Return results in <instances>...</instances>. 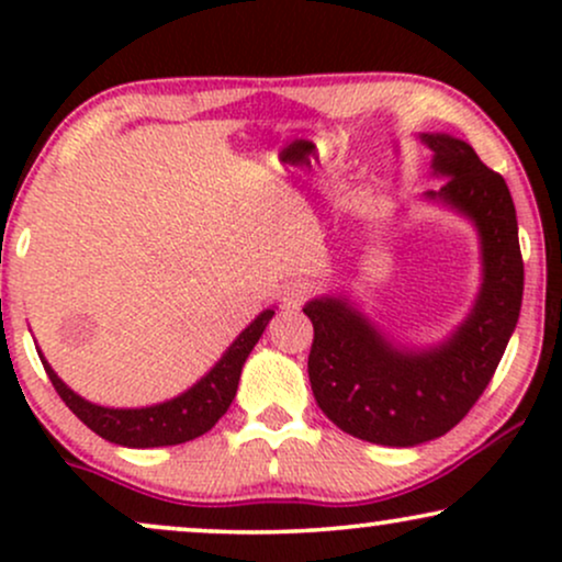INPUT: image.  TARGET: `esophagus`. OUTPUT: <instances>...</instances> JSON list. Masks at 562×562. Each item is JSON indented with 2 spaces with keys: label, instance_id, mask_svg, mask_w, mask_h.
Returning <instances> with one entry per match:
<instances>
[{
  "label": "esophagus",
  "instance_id": "esophagus-1",
  "mask_svg": "<svg viewBox=\"0 0 562 562\" xmlns=\"http://www.w3.org/2000/svg\"><path fill=\"white\" fill-rule=\"evenodd\" d=\"M308 295H312V282L295 280V282H290V285L285 288L282 303H285L288 308H299V306H303V301H306Z\"/></svg>",
  "mask_w": 562,
  "mask_h": 562
}]
</instances>
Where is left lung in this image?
Wrapping results in <instances>:
<instances>
[{
	"label": "left lung",
	"instance_id": "left-lung-1",
	"mask_svg": "<svg viewBox=\"0 0 562 562\" xmlns=\"http://www.w3.org/2000/svg\"><path fill=\"white\" fill-rule=\"evenodd\" d=\"M434 173L447 177L425 198L475 224L483 282L473 308L434 348L396 346L344 295L308 301L314 325L308 380L319 409L346 434L383 447H417L449 434L494 378L524 301L518 218L505 179L483 166L468 142L420 134Z\"/></svg>",
	"mask_w": 562,
	"mask_h": 562
}]
</instances>
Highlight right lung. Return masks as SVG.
Listing matches in <instances>:
<instances>
[{"label": "right lung", "instance_id": "1", "mask_svg": "<svg viewBox=\"0 0 562 562\" xmlns=\"http://www.w3.org/2000/svg\"><path fill=\"white\" fill-rule=\"evenodd\" d=\"M274 317V308H267L259 317L250 322L245 330L237 335L224 357L211 367L205 378H200L190 391L182 396L171 398V402L142 406V409H111V406H100L81 398L74 393L55 375L53 367L47 359L38 353L44 370H47L49 380H53L57 396L66 402V406L74 412L79 420L102 436L105 441L121 443V447L132 449H150V447H173V443L192 441V438L209 434L218 423V417L229 409L232 398L237 393V383H240V372L248 353L259 344L261 333L267 330L269 319Z\"/></svg>", "mask_w": 562, "mask_h": 562}]
</instances>
